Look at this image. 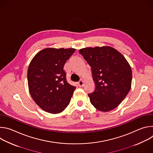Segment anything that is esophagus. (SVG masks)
Wrapping results in <instances>:
<instances>
[{
    "label": "esophagus",
    "mask_w": 153,
    "mask_h": 153,
    "mask_svg": "<svg viewBox=\"0 0 153 153\" xmlns=\"http://www.w3.org/2000/svg\"><path fill=\"white\" fill-rule=\"evenodd\" d=\"M78 85L79 86H82L83 85V81L82 80H80L79 82H78Z\"/></svg>",
    "instance_id": "obj_1"
}]
</instances>
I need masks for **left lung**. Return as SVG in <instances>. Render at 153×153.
Returning a JSON list of instances; mask_svg holds the SVG:
<instances>
[{
  "mask_svg": "<svg viewBox=\"0 0 153 153\" xmlns=\"http://www.w3.org/2000/svg\"><path fill=\"white\" fill-rule=\"evenodd\" d=\"M79 52L91 67L96 85L94 91L88 94L91 103L100 111L113 110L131 89L132 71L129 63L111 47H87Z\"/></svg>",
  "mask_w": 153,
  "mask_h": 153,
  "instance_id": "8db88e82",
  "label": "left lung"
}]
</instances>
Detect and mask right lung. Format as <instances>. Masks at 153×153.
Segmentation results:
<instances>
[{"mask_svg":"<svg viewBox=\"0 0 153 153\" xmlns=\"http://www.w3.org/2000/svg\"><path fill=\"white\" fill-rule=\"evenodd\" d=\"M74 48H45L31 60L27 72L30 93L43 110L51 114L67 107L76 87L68 83L63 70Z\"/></svg>","mask_w":153,"mask_h":153,"instance_id":"obj_1","label":"right lung"}]
</instances>
